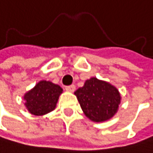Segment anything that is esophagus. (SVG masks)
<instances>
[{
    "instance_id": "obj_1",
    "label": "esophagus",
    "mask_w": 153,
    "mask_h": 153,
    "mask_svg": "<svg viewBox=\"0 0 153 153\" xmlns=\"http://www.w3.org/2000/svg\"><path fill=\"white\" fill-rule=\"evenodd\" d=\"M66 91L68 92H73L75 90V85L74 84H71V85H69V86H66Z\"/></svg>"
}]
</instances>
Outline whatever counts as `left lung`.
<instances>
[{
	"instance_id": "obj_1",
	"label": "left lung",
	"mask_w": 153,
	"mask_h": 153,
	"mask_svg": "<svg viewBox=\"0 0 153 153\" xmlns=\"http://www.w3.org/2000/svg\"><path fill=\"white\" fill-rule=\"evenodd\" d=\"M74 94L86 117L97 123L112 118L121 103L118 89L110 82L95 77L86 80L83 86Z\"/></svg>"
}]
</instances>
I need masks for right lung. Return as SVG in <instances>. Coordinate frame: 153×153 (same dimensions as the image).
<instances>
[{"label":"right lung","instance_id":"1","mask_svg":"<svg viewBox=\"0 0 153 153\" xmlns=\"http://www.w3.org/2000/svg\"><path fill=\"white\" fill-rule=\"evenodd\" d=\"M63 89L49 81H40L24 95L25 106L31 114L45 115L56 108V103Z\"/></svg>","mask_w":153,"mask_h":153}]
</instances>
